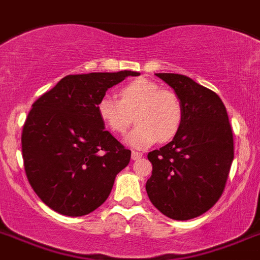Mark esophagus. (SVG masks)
I'll return each instance as SVG.
<instances>
[{
    "instance_id": "obj_1",
    "label": "esophagus",
    "mask_w": 260,
    "mask_h": 260,
    "mask_svg": "<svg viewBox=\"0 0 260 260\" xmlns=\"http://www.w3.org/2000/svg\"><path fill=\"white\" fill-rule=\"evenodd\" d=\"M141 157H142V152H138V151H133L132 152L133 160H138V159H141Z\"/></svg>"
}]
</instances>
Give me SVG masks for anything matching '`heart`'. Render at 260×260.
<instances>
[{
  "label": "heart",
  "instance_id": "obj_1",
  "mask_svg": "<svg viewBox=\"0 0 260 260\" xmlns=\"http://www.w3.org/2000/svg\"><path fill=\"white\" fill-rule=\"evenodd\" d=\"M97 114L110 132L118 135L125 134L133 122H137L138 126L127 138L137 148L174 139L184 118L183 104L176 93L160 89L147 79L134 80L122 86L119 100L109 94L101 97L97 103Z\"/></svg>",
  "mask_w": 260,
  "mask_h": 260
}]
</instances>
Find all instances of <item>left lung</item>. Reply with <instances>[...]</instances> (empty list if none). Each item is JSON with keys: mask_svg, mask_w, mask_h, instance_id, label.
I'll return each instance as SVG.
<instances>
[{"mask_svg": "<svg viewBox=\"0 0 260 260\" xmlns=\"http://www.w3.org/2000/svg\"><path fill=\"white\" fill-rule=\"evenodd\" d=\"M181 100L183 125L170 143L148 152V199L172 219L208 212L222 196L234 142L228 112L217 93L177 73H156Z\"/></svg>", "mask_w": 260, "mask_h": 260, "instance_id": "1", "label": "left lung"}]
</instances>
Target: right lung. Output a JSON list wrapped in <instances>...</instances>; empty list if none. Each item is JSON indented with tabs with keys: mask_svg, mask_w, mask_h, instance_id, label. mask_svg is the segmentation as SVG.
<instances>
[{
	"mask_svg": "<svg viewBox=\"0 0 260 260\" xmlns=\"http://www.w3.org/2000/svg\"><path fill=\"white\" fill-rule=\"evenodd\" d=\"M134 71L68 75L32 104L22 130L26 176L55 212L80 217L97 209L130 161L126 150L97 114L106 90Z\"/></svg>",
	"mask_w": 260,
	"mask_h": 260,
	"instance_id": "obj_1",
	"label": "right lung"
}]
</instances>
